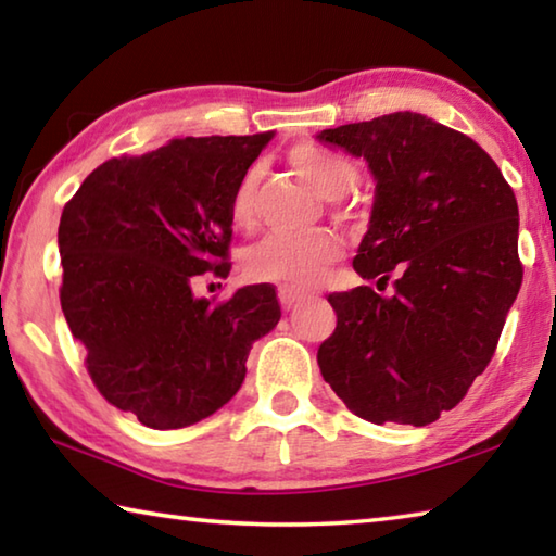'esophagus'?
<instances>
[{
    "mask_svg": "<svg viewBox=\"0 0 556 556\" xmlns=\"http://www.w3.org/2000/svg\"><path fill=\"white\" fill-rule=\"evenodd\" d=\"M277 296H279V304H281V308H287V312H289L291 306H296L301 299H306L304 291H299V289H291V287H279Z\"/></svg>",
    "mask_w": 556,
    "mask_h": 556,
    "instance_id": "obj_1",
    "label": "esophagus"
}]
</instances>
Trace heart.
<instances>
[{"mask_svg": "<svg viewBox=\"0 0 556 556\" xmlns=\"http://www.w3.org/2000/svg\"><path fill=\"white\" fill-rule=\"evenodd\" d=\"M289 166L314 188V191L338 203L345 193L353 191L357 184V166L351 156L318 144H296L287 154ZM262 172L250 166L248 172L235 181L230 193V220L238 228H248L255 215L257 186ZM343 248L333 232L316 230L308 235H269L257 242L244 255V275L252 281H267V285H281L291 289L312 287L321 279L324 271L341 260Z\"/></svg>", "mask_w": 556, "mask_h": 556, "instance_id": "obj_1", "label": "heart"}]
</instances>
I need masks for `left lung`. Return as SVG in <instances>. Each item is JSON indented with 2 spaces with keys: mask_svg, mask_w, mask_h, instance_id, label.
I'll list each match as a JSON object with an SVG mask.
<instances>
[{
  "mask_svg": "<svg viewBox=\"0 0 556 556\" xmlns=\"http://www.w3.org/2000/svg\"><path fill=\"white\" fill-rule=\"evenodd\" d=\"M375 176L353 267L372 287L328 294L324 380L372 425L425 427L454 409L495 353L522 285L517 201L473 139L419 112L324 129Z\"/></svg>",
  "mask_w": 556,
  "mask_h": 556,
  "instance_id": "1",
  "label": "left lung"
}]
</instances>
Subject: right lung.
<instances>
[{
  "label": "right lung",
  "mask_w": 556,
  "mask_h": 556,
  "mask_svg": "<svg viewBox=\"0 0 556 556\" xmlns=\"http://www.w3.org/2000/svg\"><path fill=\"white\" fill-rule=\"evenodd\" d=\"M269 139H172L100 164L65 203L63 316L102 397L144 427L184 429L228 404L279 321L271 285L193 296L205 271L228 277L230 193Z\"/></svg>",
  "instance_id": "obj_1"
}]
</instances>
